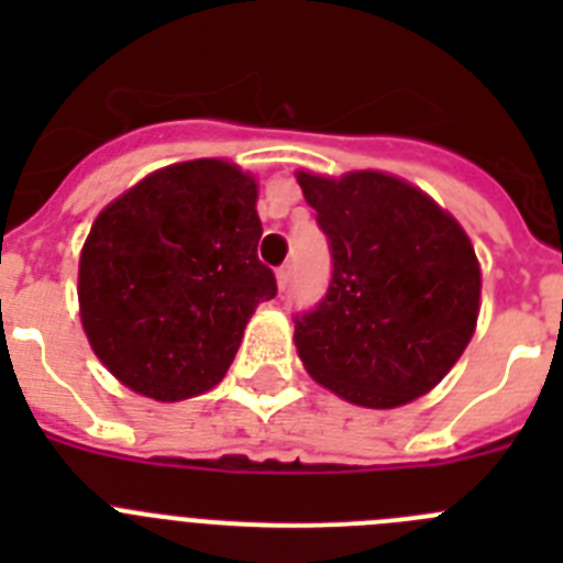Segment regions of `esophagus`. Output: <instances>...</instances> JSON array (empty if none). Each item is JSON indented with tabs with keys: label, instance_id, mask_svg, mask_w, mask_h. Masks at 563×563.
Segmentation results:
<instances>
[{
	"label": "esophagus",
	"instance_id": "obj_1",
	"mask_svg": "<svg viewBox=\"0 0 563 563\" xmlns=\"http://www.w3.org/2000/svg\"><path fill=\"white\" fill-rule=\"evenodd\" d=\"M276 282H278V290L285 292L287 287H290V282H292V267L290 265L278 267V271H276Z\"/></svg>",
	"mask_w": 563,
	"mask_h": 563
}]
</instances>
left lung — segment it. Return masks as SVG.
Returning a JSON list of instances; mask_svg holds the SVG:
<instances>
[{"label": "left lung", "mask_w": 563, "mask_h": 563, "mask_svg": "<svg viewBox=\"0 0 563 563\" xmlns=\"http://www.w3.org/2000/svg\"><path fill=\"white\" fill-rule=\"evenodd\" d=\"M296 177L332 253L327 296L296 316L298 357L312 380L355 406L417 400L476 330L482 273L471 239L429 194L391 174Z\"/></svg>", "instance_id": "left-lung-1"}]
</instances>
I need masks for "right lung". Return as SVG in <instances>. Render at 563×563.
<instances>
[{
    "mask_svg": "<svg viewBox=\"0 0 563 563\" xmlns=\"http://www.w3.org/2000/svg\"><path fill=\"white\" fill-rule=\"evenodd\" d=\"M256 180L225 161L148 174L92 222L78 265L89 346L123 386L161 402L225 377L276 276L256 256Z\"/></svg>",
    "mask_w": 563,
    "mask_h": 563,
    "instance_id": "1",
    "label": "right lung"
}]
</instances>
